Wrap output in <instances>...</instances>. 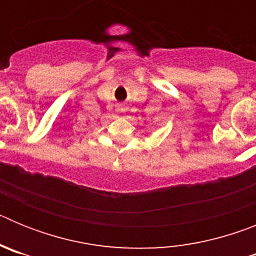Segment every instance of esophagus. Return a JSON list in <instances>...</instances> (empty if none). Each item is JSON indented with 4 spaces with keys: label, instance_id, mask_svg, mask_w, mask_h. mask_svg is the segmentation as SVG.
I'll return each mask as SVG.
<instances>
[{
    "label": "esophagus",
    "instance_id": "obj_1",
    "mask_svg": "<svg viewBox=\"0 0 256 256\" xmlns=\"http://www.w3.org/2000/svg\"><path fill=\"white\" fill-rule=\"evenodd\" d=\"M119 112H126V106L124 105V104H120V105H119Z\"/></svg>",
    "mask_w": 256,
    "mask_h": 256
}]
</instances>
